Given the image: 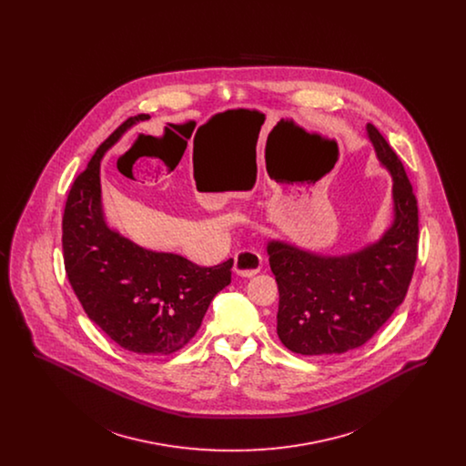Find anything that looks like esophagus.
Returning <instances> with one entry per match:
<instances>
[{
	"instance_id": "esophagus-1",
	"label": "esophagus",
	"mask_w": 466,
	"mask_h": 466,
	"mask_svg": "<svg viewBox=\"0 0 466 466\" xmlns=\"http://www.w3.org/2000/svg\"><path fill=\"white\" fill-rule=\"evenodd\" d=\"M262 255L255 249H241L234 257V272L243 278H251L262 268Z\"/></svg>"
}]
</instances>
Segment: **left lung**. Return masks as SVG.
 Wrapping results in <instances>:
<instances>
[{"label": "left lung", "instance_id": "8db88e82", "mask_svg": "<svg viewBox=\"0 0 466 466\" xmlns=\"http://www.w3.org/2000/svg\"><path fill=\"white\" fill-rule=\"evenodd\" d=\"M379 162L393 179L391 227L350 255L325 257L285 241L267 255L279 289L278 335L299 355H340L363 346L403 302L418 260V200L403 164L367 124Z\"/></svg>", "mask_w": 466, "mask_h": 466}]
</instances>
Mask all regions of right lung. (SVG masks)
<instances>
[{
	"instance_id": "1",
	"label": "right lung",
	"mask_w": 466,
	"mask_h": 466,
	"mask_svg": "<svg viewBox=\"0 0 466 466\" xmlns=\"http://www.w3.org/2000/svg\"><path fill=\"white\" fill-rule=\"evenodd\" d=\"M148 118H127L75 179L63 217V251L69 285L90 319L120 348L158 356L181 350L199 330L215 295L230 285L234 260L196 266L177 253L141 248L105 220L101 158Z\"/></svg>"
}]
</instances>
